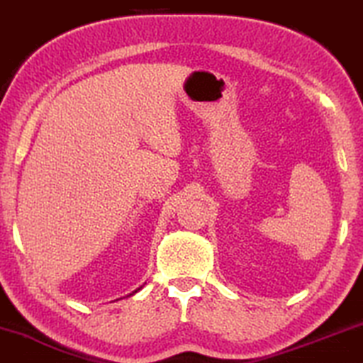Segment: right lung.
Wrapping results in <instances>:
<instances>
[{
    "mask_svg": "<svg viewBox=\"0 0 363 363\" xmlns=\"http://www.w3.org/2000/svg\"><path fill=\"white\" fill-rule=\"evenodd\" d=\"M134 293H136V291H134Z\"/></svg>",
    "mask_w": 363,
    "mask_h": 363,
    "instance_id": "right-lung-1",
    "label": "right lung"
}]
</instances>
